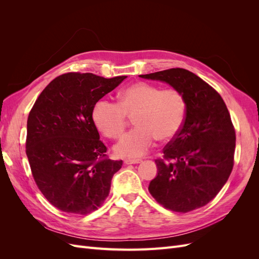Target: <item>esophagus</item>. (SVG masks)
<instances>
[{
  "label": "esophagus",
  "instance_id": "obj_1",
  "mask_svg": "<svg viewBox=\"0 0 259 259\" xmlns=\"http://www.w3.org/2000/svg\"><path fill=\"white\" fill-rule=\"evenodd\" d=\"M137 163H142V160L140 159H134V160H124L125 165H128V164H137Z\"/></svg>",
  "mask_w": 259,
  "mask_h": 259
}]
</instances>
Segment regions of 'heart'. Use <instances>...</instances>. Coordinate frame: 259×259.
Here are the masks:
<instances>
[{
	"label": "heart",
	"mask_w": 259,
	"mask_h": 259,
	"mask_svg": "<svg viewBox=\"0 0 259 259\" xmlns=\"http://www.w3.org/2000/svg\"><path fill=\"white\" fill-rule=\"evenodd\" d=\"M187 113L184 94L175 88L137 82L125 88L119 104L100 99L93 109V121L106 137L116 138L124 132L128 116L136 127L123 135L114 151L123 158H137L149 151L156 138L166 142L182 130Z\"/></svg>",
	"instance_id": "heart-1"
}]
</instances>
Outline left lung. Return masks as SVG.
I'll return each mask as SVG.
<instances>
[{
    "label": "left lung",
    "instance_id": "8db88e82",
    "mask_svg": "<svg viewBox=\"0 0 259 259\" xmlns=\"http://www.w3.org/2000/svg\"><path fill=\"white\" fill-rule=\"evenodd\" d=\"M182 92L187 113L182 130L155 160L158 175L148 190L165 208L187 213L206 205L228 180L234 162L236 131L222 96L183 68L142 74Z\"/></svg>",
    "mask_w": 259,
    "mask_h": 259
}]
</instances>
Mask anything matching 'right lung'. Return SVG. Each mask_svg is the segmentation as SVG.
<instances>
[{"label": "right lung", "mask_w": 259, "mask_h": 259, "mask_svg": "<svg viewBox=\"0 0 259 259\" xmlns=\"http://www.w3.org/2000/svg\"><path fill=\"white\" fill-rule=\"evenodd\" d=\"M127 76L69 72L37 97L27 122L26 153L38 189L52 205L86 215L101 206L122 161L107 158L93 109Z\"/></svg>", "instance_id": "right-lung-1"}]
</instances>
